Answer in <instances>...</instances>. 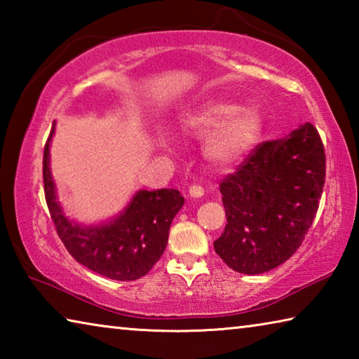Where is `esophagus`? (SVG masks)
<instances>
[{"mask_svg":"<svg viewBox=\"0 0 359 359\" xmlns=\"http://www.w3.org/2000/svg\"><path fill=\"white\" fill-rule=\"evenodd\" d=\"M204 194V188L201 185H191L190 187V196L191 198H201Z\"/></svg>","mask_w":359,"mask_h":359,"instance_id":"1","label":"esophagus"}]
</instances>
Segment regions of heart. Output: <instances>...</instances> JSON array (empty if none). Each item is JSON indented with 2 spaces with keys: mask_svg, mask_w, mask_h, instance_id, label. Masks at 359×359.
<instances>
[{
  "mask_svg": "<svg viewBox=\"0 0 359 359\" xmlns=\"http://www.w3.org/2000/svg\"><path fill=\"white\" fill-rule=\"evenodd\" d=\"M182 126L188 135L205 137V155L218 166H228L244 158L257 144L261 117L252 107L239 109L234 102L215 101L187 114Z\"/></svg>",
  "mask_w": 359,
  "mask_h": 359,
  "instance_id": "obj_1",
  "label": "heart"
}]
</instances>
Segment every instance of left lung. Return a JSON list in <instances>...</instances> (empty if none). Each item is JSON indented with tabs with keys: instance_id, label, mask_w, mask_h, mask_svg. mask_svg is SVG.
Returning a JSON list of instances; mask_svg holds the SVG:
<instances>
[{
	"instance_id": "8db88e82",
	"label": "left lung",
	"mask_w": 359,
	"mask_h": 359,
	"mask_svg": "<svg viewBox=\"0 0 359 359\" xmlns=\"http://www.w3.org/2000/svg\"><path fill=\"white\" fill-rule=\"evenodd\" d=\"M325 175V147L312 123L257 145L220 184L228 223L214 242L218 257L248 276L285 263L312 226Z\"/></svg>"
}]
</instances>
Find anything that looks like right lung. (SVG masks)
Wrapping results in <instances>:
<instances>
[{
    "label": "right lung",
    "mask_w": 359,
    "mask_h": 359,
    "mask_svg": "<svg viewBox=\"0 0 359 359\" xmlns=\"http://www.w3.org/2000/svg\"><path fill=\"white\" fill-rule=\"evenodd\" d=\"M50 136L44 147L42 177L48 212L58 238L77 263L112 280H136L155 266L168 244L169 228L185 199L179 190H139L125 210L114 220L83 226L69 220L57 201L50 172Z\"/></svg>",
    "instance_id": "add662e5"
}]
</instances>
